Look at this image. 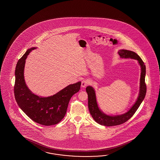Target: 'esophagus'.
<instances>
[{"label": "esophagus", "instance_id": "obj_1", "mask_svg": "<svg viewBox=\"0 0 160 160\" xmlns=\"http://www.w3.org/2000/svg\"><path fill=\"white\" fill-rule=\"evenodd\" d=\"M88 85V81L87 80L83 79L82 81L81 86L82 88H85Z\"/></svg>", "mask_w": 160, "mask_h": 160}]
</instances>
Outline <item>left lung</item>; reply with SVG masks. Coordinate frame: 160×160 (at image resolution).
Here are the masks:
<instances>
[{
  "instance_id": "obj_1",
  "label": "left lung",
  "mask_w": 160,
  "mask_h": 160,
  "mask_svg": "<svg viewBox=\"0 0 160 160\" xmlns=\"http://www.w3.org/2000/svg\"><path fill=\"white\" fill-rule=\"evenodd\" d=\"M118 52L121 58H132L137 59L141 66V73L140 78L139 96L134 105L125 114L119 116H107L99 109L96 101L95 91L94 88L91 86H88L86 88V90L88 95V108L90 113L93 119L95 120V122L103 126H116L122 124L128 121L134 114L146 95V85L145 80L146 74V66L144 64V62L141 59V58L139 57V55L133 51L127 50H121Z\"/></svg>"
}]
</instances>
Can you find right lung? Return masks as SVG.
Returning <instances> with one entry per match:
<instances>
[{
  "instance_id": "obj_1",
  "label": "right lung",
  "mask_w": 160,
  "mask_h": 160,
  "mask_svg": "<svg viewBox=\"0 0 160 160\" xmlns=\"http://www.w3.org/2000/svg\"><path fill=\"white\" fill-rule=\"evenodd\" d=\"M34 49H28L18 62L15 72V98L19 108L34 122L45 126L56 125L64 118L69 101L79 92L81 82L68 85L48 97H39L32 94L25 83L23 74L26 59Z\"/></svg>"
}]
</instances>
